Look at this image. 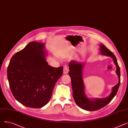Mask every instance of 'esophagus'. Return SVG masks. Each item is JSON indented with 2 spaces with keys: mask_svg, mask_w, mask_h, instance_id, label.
I'll use <instances>...</instances> for the list:
<instances>
[{
  "mask_svg": "<svg viewBox=\"0 0 128 128\" xmlns=\"http://www.w3.org/2000/svg\"><path fill=\"white\" fill-rule=\"evenodd\" d=\"M68 72V68L67 66H65L63 68V74H66Z\"/></svg>",
  "mask_w": 128,
  "mask_h": 128,
  "instance_id": "obj_1",
  "label": "esophagus"
}]
</instances>
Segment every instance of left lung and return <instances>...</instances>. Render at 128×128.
Returning <instances> with one entry per match:
<instances>
[{
	"label": "left lung",
	"mask_w": 128,
	"mask_h": 128,
	"mask_svg": "<svg viewBox=\"0 0 128 128\" xmlns=\"http://www.w3.org/2000/svg\"><path fill=\"white\" fill-rule=\"evenodd\" d=\"M99 53L110 56L116 66V73L118 77V83L114 86L110 94L105 98H89L85 93V86L83 79V70L86 63L72 60L70 62L69 75L71 78L72 96L76 104L80 108L88 111H95L107 105L116 95L120 84V71L115 55L103 44H100Z\"/></svg>",
	"instance_id": "left-lung-1"
}]
</instances>
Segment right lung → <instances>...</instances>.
Masks as SVG:
<instances>
[{
	"mask_svg": "<svg viewBox=\"0 0 128 128\" xmlns=\"http://www.w3.org/2000/svg\"><path fill=\"white\" fill-rule=\"evenodd\" d=\"M45 43L32 42L10 61L7 76L12 94L18 102L33 108L48 103L54 87L63 74L62 66L48 65Z\"/></svg>",
	"mask_w": 128,
	"mask_h": 128,
	"instance_id": "right-lung-1",
	"label": "right lung"
}]
</instances>
